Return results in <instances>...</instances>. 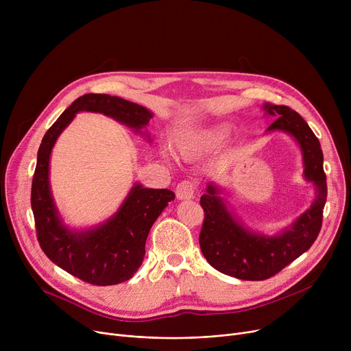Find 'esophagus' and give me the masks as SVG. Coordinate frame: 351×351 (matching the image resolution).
Listing matches in <instances>:
<instances>
[{"label":"esophagus","mask_w":351,"mask_h":351,"mask_svg":"<svg viewBox=\"0 0 351 351\" xmlns=\"http://www.w3.org/2000/svg\"><path fill=\"white\" fill-rule=\"evenodd\" d=\"M195 196V185L189 180H183L176 186V197L179 200L193 199Z\"/></svg>","instance_id":"1"}]
</instances>
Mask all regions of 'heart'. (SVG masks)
Here are the masks:
<instances>
[{"instance_id": "b5f03b06", "label": "heart", "mask_w": 351, "mask_h": 351, "mask_svg": "<svg viewBox=\"0 0 351 351\" xmlns=\"http://www.w3.org/2000/svg\"><path fill=\"white\" fill-rule=\"evenodd\" d=\"M229 134V123H215L180 136L175 142V147L179 156H182L183 159H193L215 152L219 146L223 145Z\"/></svg>"}]
</instances>
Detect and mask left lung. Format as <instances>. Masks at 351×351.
<instances>
[{
    "instance_id": "8db88e82",
    "label": "left lung",
    "mask_w": 351,
    "mask_h": 351,
    "mask_svg": "<svg viewBox=\"0 0 351 351\" xmlns=\"http://www.w3.org/2000/svg\"><path fill=\"white\" fill-rule=\"evenodd\" d=\"M265 115L276 118L266 134L285 132L300 147L303 176L315 186V200L293 222L274 234L254 232L243 225L223 197V189L209 182L200 197L205 220L199 234L200 250L212 267L242 280H265L296 261L315 243L322 229L327 199L323 152L307 122L286 105L263 104Z\"/></svg>"
}]
</instances>
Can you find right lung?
<instances>
[{
	"mask_svg": "<svg viewBox=\"0 0 351 351\" xmlns=\"http://www.w3.org/2000/svg\"><path fill=\"white\" fill-rule=\"evenodd\" d=\"M78 112L104 114L151 142L145 131L154 114L119 97L86 94L73 101L43 138L32 178L31 208L36 236L48 259L75 278L97 286L126 282L143 262L146 237L162 210L175 199L168 189L143 188L135 182L118 210L105 222L73 229L65 225L49 183L52 147Z\"/></svg>",
	"mask_w": 351,
	"mask_h": 351,
	"instance_id": "obj_1",
	"label": "right lung"
}]
</instances>
